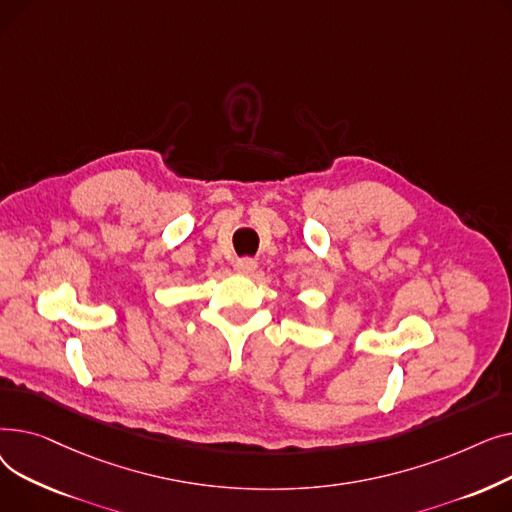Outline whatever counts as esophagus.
Masks as SVG:
<instances>
[{
  "mask_svg": "<svg viewBox=\"0 0 512 512\" xmlns=\"http://www.w3.org/2000/svg\"><path fill=\"white\" fill-rule=\"evenodd\" d=\"M234 270L240 274V276H249L257 270V261L251 259V257H245V259H236L234 263Z\"/></svg>",
  "mask_w": 512,
  "mask_h": 512,
  "instance_id": "obj_1",
  "label": "esophagus"
}]
</instances>
